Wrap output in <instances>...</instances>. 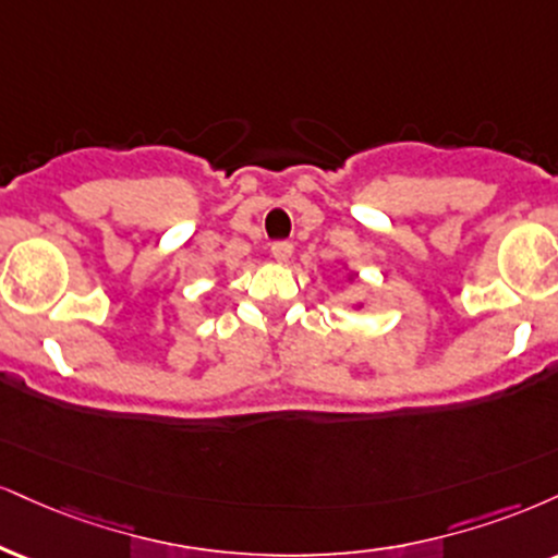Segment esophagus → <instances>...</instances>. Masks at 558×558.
I'll return each mask as SVG.
<instances>
[{"label": "esophagus", "mask_w": 558, "mask_h": 558, "mask_svg": "<svg viewBox=\"0 0 558 558\" xmlns=\"http://www.w3.org/2000/svg\"><path fill=\"white\" fill-rule=\"evenodd\" d=\"M270 254L275 257V262L286 265V262L293 257V244L291 241H275V244L270 246Z\"/></svg>", "instance_id": "obj_1"}]
</instances>
